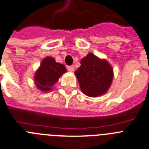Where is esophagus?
Segmentation results:
<instances>
[{
    "instance_id": "34e87169",
    "label": "esophagus",
    "mask_w": 149,
    "mask_h": 149,
    "mask_svg": "<svg viewBox=\"0 0 149 149\" xmlns=\"http://www.w3.org/2000/svg\"><path fill=\"white\" fill-rule=\"evenodd\" d=\"M68 70L70 72H73L74 71V65H70V66H68Z\"/></svg>"
}]
</instances>
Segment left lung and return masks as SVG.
<instances>
[{"label": "left lung", "mask_w": 149, "mask_h": 149, "mask_svg": "<svg viewBox=\"0 0 149 149\" xmlns=\"http://www.w3.org/2000/svg\"><path fill=\"white\" fill-rule=\"evenodd\" d=\"M82 92L90 97H97L107 92L114 74L105 59L89 53L81 60V67L74 72Z\"/></svg>", "instance_id": "obj_1"}]
</instances>
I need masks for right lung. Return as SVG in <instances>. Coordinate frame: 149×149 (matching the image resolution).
Wrapping results in <instances>:
<instances>
[{
    "mask_svg": "<svg viewBox=\"0 0 149 149\" xmlns=\"http://www.w3.org/2000/svg\"><path fill=\"white\" fill-rule=\"evenodd\" d=\"M67 72L65 65L56 62L53 57L47 56L42 60L35 75V83L39 90L49 92L59 78Z\"/></svg>",
    "mask_w": 149,
    "mask_h": 149,
    "instance_id": "1",
    "label": "right lung"
}]
</instances>
